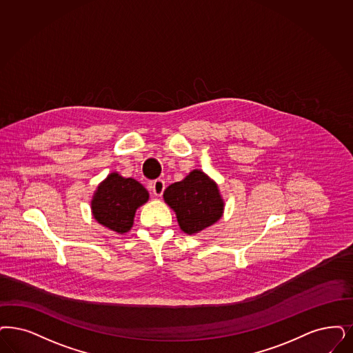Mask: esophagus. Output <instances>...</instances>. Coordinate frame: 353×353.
Instances as JSON below:
<instances>
[{
    "label": "esophagus",
    "instance_id": "obj_1",
    "mask_svg": "<svg viewBox=\"0 0 353 353\" xmlns=\"http://www.w3.org/2000/svg\"><path fill=\"white\" fill-rule=\"evenodd\" d=\"M152 190H153L154 195L162 196L165 191V182L162 179H156L154 182L152 183Z\"/></svg>",
    "mask_w": 353,
    "mask_h": 353
}]
</instances>
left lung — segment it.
Instances as JSON below:
<instances>
[{
    "instance_id": "8db88e82",
    "label": "left lung",
    "mask_w": 353,
    "mask_h": 353,
    "mask_svg": "<svg viewBox=\"0 0 353 353\" xmlns=\"http://www.w3.org/2000/svg\"><path fill=\"white\" fill-rule=\"evenodd\" d=\"M163 199L174 209L181 229L187 234L199 233L219 221L223 210L216 183L200 170L190 172L182 182L170 184Z\"/></svg>"
}]
</instances>
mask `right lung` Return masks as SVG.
<instances>
[{"instance_id":"add662e5","label":"right lung","mask_w":353,"mask_h":353,"mask_svg":"<svg viewBox=\"0 0 353 353\" xmlns=\"http://www.w3.org/2000/svg\"><path fill=\"white\" fill-rule=\"evenodd\" d=\"M148 199L149 194L143 184L112 172L94 194L92 214L105 228L123 234L131 229L136 209Z\"/></svg>"}]
</instances>
